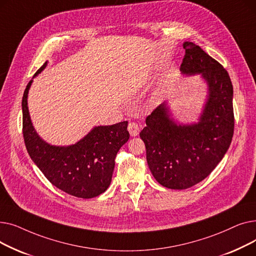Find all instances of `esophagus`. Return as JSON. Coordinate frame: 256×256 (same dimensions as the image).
Returning a JSON list of instances; mask_svg holds the SVG:
<instances>
[{"instance_id": "1", "label": "esophagus", "mask_w": 256, "mask_h": 256, "mask_svg": "<svg viewBox=\"0 0 256 256\" xmlns=\"http://www.w3.org/2000/svg\"><path fill=\"white\" fill-rule=\"evenodd\" d=\"M128 130L132 137L137 136L138 134H139V132H140V128H139L138 124H136V122H130L128 126Z\"/></svg>"}]
</instances>
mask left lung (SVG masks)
Masks as SVG:
<instances>
[{"label": "left lung", "instance_id": "obj_1", "mask_svg": "<svg viewBox=\"0 0 256 256\" xmlns=\"http://www.w3.org/2000/svg\"><path fill=\"white\" fill-rule=\"evenodd\" d=\"M182 46V74H200L208 85L202 112L197 122L180 124L165 102L147 116L140 132L154 178L173 190L188 189L210 176L230 148L234 128L228 72L199 46L186 42Z\"/></svg>", "mask_w": 256, "mask_h": 256}]
</instances>
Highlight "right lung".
I'll return each instance as SVG.
<instances>
[{
    "instance_id": "add662e5",
    "label": "right lung",
    "mask_w": 256,
    "mask_h": 256,
    "mask_svg": "<svg viewBox=\"0 0 256 256\" xmlns=\"http://www.w3.org/2000/svg\"><path fill=\"white\" fill-rule=\"evenodd\" d=\"M48 65L46 62L34 78ZM31 80L24 92L22 134L31 158L44 176L63 192L78 197L93 198L109 188L115 167V158L130 138L128 121L113 126H94L74 144L56 146L46 142L35 130L28 108Z\"/></svg>"
}]
</instances>
